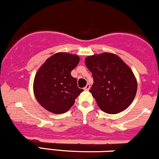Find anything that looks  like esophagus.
Returning a JSON list of instances; mask_svg holds the SVG:
<instances>
[{
  "mask_svg": "<svg viewBox=\"0 0 159 159\" xmlns=\"http://www.w3.org/2000/svg\"><path fill=\"white\" fill-rule=\"evenodd\" d=\"M90 85L89 84H87L86 85V87H84V90H90Z\"/></svg>",
  "mask_w": 159,
  "mask_h": 159,
  "instance_id": "esophagus-1",
  "label": "esophagus"
}]
</instances>
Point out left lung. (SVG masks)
Listing matches in <instances>:
<instances>
[{
	"mask_svg": "<svg viewBox=\"0 0 159 159\" xmlns=\"http://www.w3.org/2000/svg\"><path fill=\"white\" fill-rule=\"evenodd\" d=\"M84 63L93 74L94 83L90 92L99 108L110 114L125 110L138 89L132 69L119 56L110 52L87 57Z\"/></svg>",
	"mask_w": 159,
	"mask_h": 159,
	"instance_id": "8db88e82",
	"label": "left lung"
}]
</instances>
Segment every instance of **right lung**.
Segmentation results:
<instances>
[{
	"mask_svg": "<svg viewBox=\"0 0 159 159\" xmlns=\"http://www.w3.org/2000/svg\"><path fill=\"white\" fill-rule=\"evenodd\" d=\"M80 57L76 54L58 52L48 57L36 73L34 96L42 107L53 114H63L74 105L83 89L71 72L77 66Z\"/></svg>",
	"mask_w": 159,
	"mask_h": 159,
	"instance_id": "right-lung-1",
	"label": "right lung"
}]
</instances>
